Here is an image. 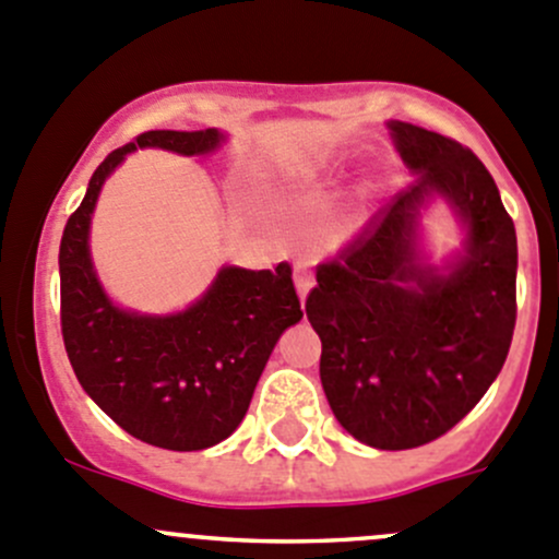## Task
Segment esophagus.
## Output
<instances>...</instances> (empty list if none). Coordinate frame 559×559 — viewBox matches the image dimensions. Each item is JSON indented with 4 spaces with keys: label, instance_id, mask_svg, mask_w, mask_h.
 I'll return each mask as SVG.
<instances>
[{
    "label": "esophagus",
    "instance_id": "esophagus-1",
    "mask_svg": "<svg viewBox=\"0 0 559 559\" xmlns=\"http://www.w3.org/2000/svg\"><path fill=\"white\" fill-rule=\"evenodd\" d=\"M295 286H297V295H300V300H306L308 292H311V286H313V273L308 264H302V262L295 264Z\"/></svg>",
    "mask_w": 559,
    "mask_h": 559
}]
</instances>
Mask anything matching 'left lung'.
Masks as SVG:
<instances>
[{"instance_id":"obj_1","label":"left lung","mask_w":559,"mask_h":559,"mask_svg":"<svg viewBox=\"0 0 559 559\" xmlns=\"http://www.w3.org/2000/svg\"><path fill=\"white\" fill-rule=\"evenodd\" d=\"M389 129L416 178L316 267L306 313L335 419L400 452L447 436L498 379L516 324V229L471 148L405 121ZM430 193L468 224V253L449 276L415 262V216Z\"/></svg>"}]
</instances>
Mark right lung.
<instances>
[{"label":"right lung","mask_w":559,"mask_h":559,"mask_svg":"<svg viewBox=\"0 0 559 559\" xmlns=\"http://www.w3.org/2000/svg\"><path fill=\"white\" fill-rule=\"evenodd\" d=\"M218 143V129H154L107 154L59 246L61 337L78 381L121 430L170 452L216 447L243 421L275 341L302 319L292 264L224 267L183 313H127L94 275L88 222L105 178L129 151L151 145L194 156Z\"/></svg>","instance_id":"add662e5"}]
</instances>
